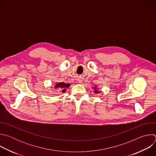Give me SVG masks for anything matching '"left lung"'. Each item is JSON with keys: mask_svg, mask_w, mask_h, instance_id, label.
Here are the masks:
<instances>
[{"mask_svg": "<svg viewBox=\"0 0 156 156\" xmlns=\"http://www.w3.org/2000/svg\"><path fill=\"white\" fill-rule=\"evenodd\" d=\"M93 89H94V93L95 94H98V93H99L101 92V91L99 90V87H98L96 86H94Z\"/></svg>", "mask_w": 156, "mask_h": 156, "instance_id": "obj_1", "label": "left lung"}]
</instances>
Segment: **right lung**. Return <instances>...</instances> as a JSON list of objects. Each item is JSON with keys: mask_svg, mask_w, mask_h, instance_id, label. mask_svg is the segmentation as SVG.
I'll list each match as a JSON object with an SVG mask.
<instances>
[{"mask_svg": "<svg viewBox=\"0 0 156 156\" xmlns=\"http://www.w3.org/2000/svg\"><path fill=\"white\" fill-rule=\"evenodd\" d=\"M70 86V84L69 83H56L55 84V90L58 89L60 91H62V93H65L66 91V89Z\"/></svg>", "mask_w": 156, "mask_h": 156, "instance_id": "obj_1", "label": "right lung"}]
</instances>
